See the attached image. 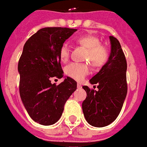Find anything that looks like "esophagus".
Wrapping results in <instances>:
<instances>
[{
	"mask_svg": "<svg viewBox=\"0 0 147 147\" xmlns=\"http://www.w3.org/2000/svg\"><path fill=\"white\" fill-rule=\"evenodd\" d=\"M77 86H78V88H82V85H81L80 83H78V85H77Z\"/></svg>",
	"mask_w": 147,
	"mask_h": 147,
	"instance_id": "obj_1",
	"label": "esophagus"
}]
</instances>
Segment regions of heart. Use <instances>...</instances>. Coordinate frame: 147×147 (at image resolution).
<instances>
[{"mask_svg":"<svg viewBox=\"0 0 147 147\" xmlns=\"http://www.w3.org/2000/svg\"><path fill=\"white\" fill-rule=\"evenodd\" d=\"M79 45L87 49L85 59L95 67H100L107 62L109 53L105 46L100 44L98 37L93 35H85L76 38ZM70 54V47L67 42L62 43L59 49V59L62 62L68 61ZM66 75L76 81H82L89 73V67L86 63L71 62L65 67Z\"/></svg>","mask_w":147,"mask_h":147,"instance_id":"1","label":"heart"}]
</instances>
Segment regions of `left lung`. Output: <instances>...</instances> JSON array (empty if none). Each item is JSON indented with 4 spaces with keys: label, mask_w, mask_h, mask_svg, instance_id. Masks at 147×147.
Instances as JSON below:
<instances>
[{
    "label": "left lung",
    "mask_w": 147,
    "mask_h": 147,
    "mask_svg": "<svg viewBox=\"0 0 147 147\" xmlns=\"http://www.w3.org/2000/svg\"><path fill=\"white\" fill-rule=\"evenodd\" d=\"M109 39V60L89 80L92 85H98V90L90 89L86 85L82 87L87 93L82 103L83 113L86 121L96 127L109 125L117 118L127 92L125 56L118 39L114 36Z\"/></svg>",
    "instance_id": "1"
}]
</instances>
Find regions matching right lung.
<instances>
[{
  "label": "right lung",
  "instance_id": "obj_1",
  "mask_svg": "<svg viewBox=\"0 0 147 147\" xmlns=\"http://www.w3.org/2000/svg\"><path fill=\"white\" fill-rule=\"evenodd\" d=\"M77 29L44 28L25 42L19 60L20 94L30 117L42 125H52L59 120L64 105L77 89V82L66 77L59 85L52 78H62L63 71L59 49Z\"/></svg>",
  "mask_w": 147,
  "mask_h": 147
}]
</instances>
